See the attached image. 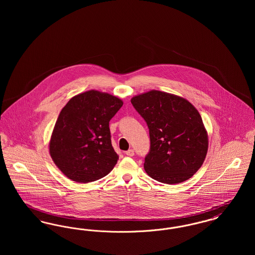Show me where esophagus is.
I'll return each instance as SVG.
<instances>
[{"label": "esophagus", "instance_id": "esophagus-1", "mask_svg": "<svg viewBox=\"0 0 255 255\" xmlns=\"http://www.w3.org/2000/svg\"><path fill=\"white\" fill-rule=\"evenodd\" d=\"M125 154H126L128 157H133L134 153H133V149H129L128 151H126V152H125Z\"/></svg>", "mask_w": 255, "mask_h": 255}]
</instances>
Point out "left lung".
Listing matches in <instances>:
<instances>
[{
    "label": "left lung",
    "mask_w": 255,
    "mask_h": 255,
    "mask_svg": "<svg viewBox=\"0 0 255 255\" xmlns=\"http://www.w3.org/2000/svg\"><path fill=\"white\" fill-rule=\"evenodd\" d=\"M131 103L149 129L146 173L167 184L191 178L202 166L208 148L199 112L186 99L159 91L133 97Z\"/></svg>",
    "instance_id": "obj_1"
}]
</instances>
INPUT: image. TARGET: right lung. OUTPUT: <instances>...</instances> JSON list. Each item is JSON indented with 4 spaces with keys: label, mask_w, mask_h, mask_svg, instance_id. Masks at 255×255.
I'll use <instances>...</instances> for the list:
<instances>
[{
    "label": "right lung",
    "mask_w": 255,
    "mask_h": 255,
    "mask_svg": "<svg viewBox=\"0 0 255 255\" xmlns=\"http://www.w3.org/2000/svg\"><path fill=\"white\" fill-rule=\"evenodd\" d=\"M122 99L88 91L70 99L62 109L49 142L57 167L74 182H95L113 170L119 155L112 146L109 122Z\"/></svg>",
    "instance_id": "add662e5"
}]
</instances>
